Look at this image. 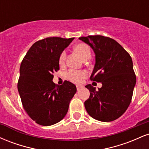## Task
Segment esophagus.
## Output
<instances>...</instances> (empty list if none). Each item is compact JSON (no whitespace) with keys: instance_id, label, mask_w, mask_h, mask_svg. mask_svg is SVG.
Masks as SVG:
<instances>
[{"instance_id":"esophagus-1","label":"esophagus","mask_w":149,"mask_h":149,"mask_svg":"<svg viewBox=\"0 0 149 149\" xmlns=\"http://www.w3.org/2000/svg\"><path fill=\"white\" fill-rule=\"evenodd\" d=\"M76 88H77V90H78V91H80V90H81L82 88H83V87H81V86H78V85H77Z\"/></svg>"}]
</instances>
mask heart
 <instances>
[{"instance_id": "1", "label": "heart", "mask_w": 149, "mask_h": 149, "mask_svg": "<svg viewBox=\"0 0 149 149\" xmlns=\"http://www.w3.org/2000/svg\"><path fill=\"white\" fill-rule=\"evenodd\" d=\"M75 50L76 52L83 58V59H89L91 55V51H90V47L88 45L85 43H78V45L75 46ZM66 53L65 51L61 52L60 57L59 59V63L60 65H63L65 62L66 59ZM68 79H69L71 81L74 82L76 83H81L83 79H84L85 77L87 76V73L85 71H75V70H70L66 73Z\"/></svg>"}]
</instances>
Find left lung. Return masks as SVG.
<instances>
[{
  "mask_svg": "<svg viewBox=\"0 0 149 149\" xmlns=\"http://www.w3.org/2000/svg\"><path fill=\"white\" fill-rule=\"evenodd\" d=\"M79 39L88 44L95 54V64L90 79L102 87L87 85L90 97L85 102L88 114L102 122L115 120L130 104L136 84L132 58L117 41L103 36H88Z\"/></svg>",
  "mask_w": 149,
  "mask_h": 149,
  "instance_id": "8db88e82",
  "label": "left lung"
}]
</instances>
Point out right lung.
<instances>
[{"label": "right lung", "mask_w": 149, "mask_h": 149, "mask_svg": "<svg viewBox=\"0 0 149 149\" xmlns=\"http://www.w3.org/2000/svg\"><path fill=\"white\" fill-rule=\"evenodd\" d=\"M73 39L49 37L38 40L21 63L17 88L22 105L40 125H52L64 118L76 92V85L71 82L58 85L52 81L53 73L59 70L61 52Z\"/></svg>", "instance_id": "right-lung-1"}]
</instances>
